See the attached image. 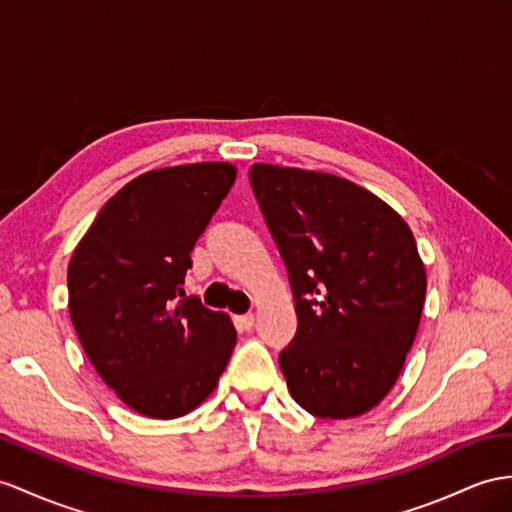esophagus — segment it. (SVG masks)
I'll return each mask as SVG.
<instances>
[{
	"label": "esophagus",
	"mask_w": 512,
	"mask_h": 512,
	"mask_svg": "<svg viewBox=\"0 0 512 512\" xmlns=\"http://www.w3.org/2000/svg\"><path fill=\"white\" fill-rule=\"evenodd\" d=\"M234 326L239 332H249L254 326V315H239L234 317Z\"/></svg>",
	"instance_id": "esophagus-1"
}]
</instances>
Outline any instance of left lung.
I'll return each mask as SVG.
<instances>
[{
    "label": "left lung",
    "mask_w": 512,
    "mask_h": 512,
    "mask_svg": "<svg viewBox=\"0 0 512 512\" xmlns=\"http://www.w3.org/2000/svg\"><path fill=\"white\" fill-rule=\"evenodd\" d=\"M249 180L295 295L280 352L293 400L321 419L376 408L415 343L426 267L395 210L332 173L254 162Z\"/></svg>",
    "instance_id": "obj_1"
}]
</instances>
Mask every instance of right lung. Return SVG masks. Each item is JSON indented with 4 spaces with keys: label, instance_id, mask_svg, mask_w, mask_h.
Wrapping results in <instances>:
<instances>
[{
    "label": "right lung",
    "instance_id": "obj_1",
    "mask_svg": "<svg viewBox=\"0 0 512 512\" xmlns=\"http://www.w3.org/2000/svg\"><path fill=\"white\" fill-rule=\"evenodd\" d=\"M234 180L230 162L141 173L108 199L69 260V317L86 356L149 419L208 400L236 345L230 315L182 289L193 245Z\"/></svg>",
    "mask_w": 512,
    "mask_h": 512
}]
</instances>
